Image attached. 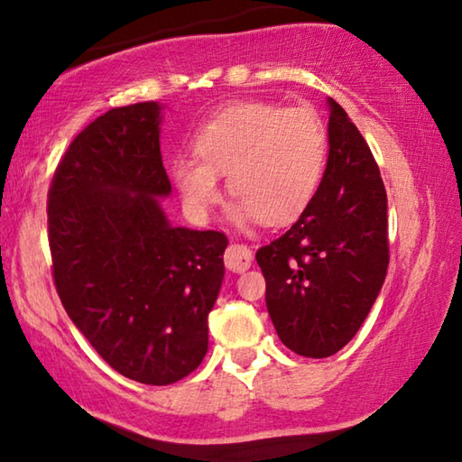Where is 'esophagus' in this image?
<instances>
[{
    "label": "esophagus",
    "instance_id": "obj_1",
    "mask_svg": "<svg viewBox=\"0 0 462 462\" xmlns=\"http://www.w3.org/2000/svg\"><path fill=\"white\" fill-rule=\"evenodd\" d=\"M224 263L230 271H236V273H240V271H246L248 267H251L253 251L243 243H232L228 248H226Z\"/></svg>",
    "mask_w": 462,
    "mask_h": 462
}]
</instances>
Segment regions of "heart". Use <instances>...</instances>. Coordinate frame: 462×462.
<instances>
[{
	"mask_svg": "<svg viewBox=\"0 0 462 462\" xmlns=\"http://www.w3.org/2000/svg\"><path fill=\"white\" fill-rule=\"evenodd\" d=\"M195 158L171 162V179L185 209L205 219L228 177L238 222L280 226L312 203L323 180L328 135L312 106L234 102L211 116L191 139Z\"/></svg>",
	"mask_w": 462,
	"mask_h": 462,
	"instance_id": "heart-1",
	"label": "heart"
}]
</instances>
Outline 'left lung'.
<instances>
[{
    "label": "left lung",
    "mask_w": 462,
    "mask_h": 462,
    "mask_svg": "<svg viewBox=\"0 0 462 462\" xmlns=\"http://www.w3.org/2000/svg\"><path fill=\"white\" fill-rule=\"evenodd\" d=\"M328 106V160L319 191L288 232L257 251L275 331L304 357H328L354 339L389 269L378 164L347 113L333 98Z\"/></svg>",
    "instance_id": "1"
}]
</instances>
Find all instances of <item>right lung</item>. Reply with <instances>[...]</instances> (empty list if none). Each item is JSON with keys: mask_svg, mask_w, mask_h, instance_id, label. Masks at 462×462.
Returning <instances> with one entry per match:
<instances>
[{"mask_svg": "<svg viewBox=\"0 0 462 462\" xmlns=\"http://www.w3.org/2000/svg\"><path fill=\"white\" fill-rule=\"evenodd\" d=\"M156 102L111 108L73 137L49 187L55 290L113 370L164 386L208 351L224 277V232L172 228Z\"/></svg>", "mask_w": 462, "mask_h": 462, "instance_id": "right-lung-1", "label": "right lung"}]
</instances>
